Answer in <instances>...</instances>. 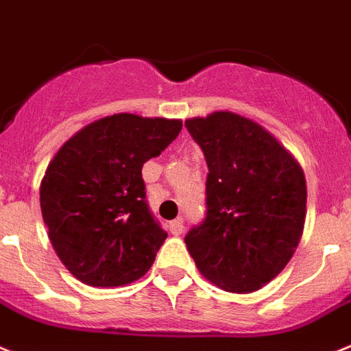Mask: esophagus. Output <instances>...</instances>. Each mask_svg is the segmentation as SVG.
<instances>
[{
    "label": "esophagus",
    "mask_w": 351,
    "mask_h": 351,
    "mask_svg": "<svg viewBox=\"0 0 351 351\" xmlns=\"http://www.w3.org/2000/svg\"><path fill=\"white\" fill-rule=\"evenodd\" d=\"M169 231L172 234H176V237H178V234H181L182 231H184V222H182V219H176V221L170 222Z\"/></svg>",
    "instance_id": "1"
}]
</instances>
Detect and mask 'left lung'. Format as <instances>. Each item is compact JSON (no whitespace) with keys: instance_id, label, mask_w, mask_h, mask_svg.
Masks as SVG:
<instances>
[{"instance_id":"left-lung-1","label":"left lung","mask_w":351,"mask_h":351,"mask_svg":"<svg viewBox=\"0 0 351 351\" xmlns=\"http://www.w3.org/2000/svg\"><path fill=\"white\" fill-rule=\"evenodd\" d=\"M208 163L206 219L184 237L197 269L247 294L282 273L300 244L306 181L298 159L260 123L231 111L188 118Z\"/></svg>"}]
</instances>
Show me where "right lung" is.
I'll return each instance as SVG.
<instances>
[{
    "instance_id": "obj_1",
    "label": "right lung",
    "mask_w": 351,
    "mask_h": 351,
    "mask_svg": "<svg viewBox=\"0 0 351 351\" xmlns=\"http://www.w3.org/2000/svg\"><path fill=\"white\" fill-rule=\"evenodd\" d=\"M182 129L181 120L130 112L93 121L59 149L40 181V211L55 253L93 287L136 282L167 231L145 201L141 169Z\"/></svg>"
}]
</instances>
